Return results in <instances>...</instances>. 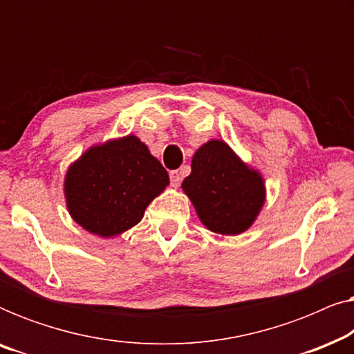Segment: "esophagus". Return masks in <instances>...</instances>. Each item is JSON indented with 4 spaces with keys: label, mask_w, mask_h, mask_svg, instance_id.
I'll use <instances>...</instances> for the list:
<instances>
[{
    "label": "esophagus",
    "mask_w": 354,
    "mask_h": 354,
    "mask_svg": "<svg viewBox=\"0 0 354 354\" xmlns=\"http://www.w3.org/2000/svg\"><path fill=\"white\" fill-rule=\"evenodd\" d=\"M169 178H171V185L174 188H177L182 182V174H180V171H171V174H169Z\"/></svg>",
    "instance_id": "1"
}]
</instances>
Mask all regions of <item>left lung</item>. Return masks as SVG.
<instances>
[{
  "instance_id": "1",
  "label": "left lung",
  "mask_w": 354,
  "mask_h": 354,
  "mask_svg": "<svg viewBox=\"0 0 354 354\" xmlns=\"http://www.w3.org/2000/svg\"><path fill=\"white\" fill-rule=\"evenodd\" d=\"M203 224L222 235H239L253 224L264 205L259 172L241 162L221 140L203 145L182 183Z\"/></svg>"
}]
</instances>
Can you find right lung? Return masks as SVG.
<instances>
[{"label":"right lung","instance_id":"add662e5","mask_svg":"<svg viewBox=\"0 0 354 354\" xmlns=\"http://www.w3.org/2000/svg\"><path fill=\"white\" fill-rule=\"evenodd\" d=\"M169 183L167 171L133 135L91 147L69 167L64 193L72 219L100 236L137 225Z\"/></svg>","mask_w":354,"mask_h":354}]
</instances>
